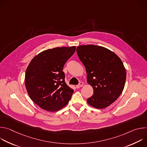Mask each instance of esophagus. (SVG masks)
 Listing matches in <instances>:
<instances>
[{
	"instance_id": "obj_1",
	"label": "esophagus",
	"mask_w": 147,
	"mask_h": 147,
	"mask_svg": "<svg viewBox=\"0 0 147 147\" xmlns=\"http://www.w3.org/2000/svg\"><path fill=\"white\" fill-rule=\"evenodd\" d=\"M82 86H83V83H82V82H80L79 83V84H78V85H77V86H76V87L78 89V88H80V87H81Z\"/></svg>"
}]
</instances>
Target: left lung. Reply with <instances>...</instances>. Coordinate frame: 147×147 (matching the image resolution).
<instances>
[{
	"label": "left lung",
	"instance_id": "8db88e82",
	"mask_svg": "<svg viewBox=\"0 0 147 147\" xmlns=\"http://www.w3.org/2000/svg\"><path fill=\"white\" fill-rule=\"evenodd\" d=\"M77 53L86 67L87 82L94 90L88 103L96 109L109 106L124 87L126 71L122 61L111 51L97 45H80Z\"/></svg>",
	"mask_w": 147,
	"mask_h": 147
}]
</instances>
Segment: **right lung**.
<instances>
[{
    "label": "right lung",
    "mask_w": 147,
    "mask_h": 147,
    "mask_svg": "<svg viewBox=\"0 0 147 147\" xmlns=\"http://www.w3.org/2000/svg\"><path fill=\"white\" fill-rule=\"evenodd\" d=\"M76 47L55 48L35 56L26 70L25 85L31 100L42 109L57 111L70 100L74 90L65 82L63 68Z\"/></svg>",
    "instance_id": "obj_1"
}]
</instances>
